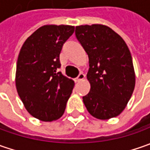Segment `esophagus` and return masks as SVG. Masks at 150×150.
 Listing matches in <instances>:
<instances>
[{
	"label": "esophagus",
	"mask_w": 150,
	"mask_h": 150,
	"mask_svg": "<svg viewBox=\"0 0 150 150\" xmlns=\"http://www.w3.org/2000/svg\"><path fill=\"white\" fill-rule=\"evenodd\" d=\"M84 78H85V75H84L83 72H81V73H79V75L78 76V78H75V81H76V82H79V81H81V80L84 79Z\"/></svg>",
	"instance_id": "34e87169"
}]
</instances>
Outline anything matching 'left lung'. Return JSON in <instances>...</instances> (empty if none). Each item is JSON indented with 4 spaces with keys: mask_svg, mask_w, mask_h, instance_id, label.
<instances>
[{
    "mask_svg": "<svg viewBox=\"0 0 150 150\" xmlns=\"http://www.w3.org/2000/svg\"><path fill=\"white\" fill-rule=\"evenodd\" d=\"M75 35L88 56L87 74L91 88L83 97L91 115L108 119L120 114L135 86L129 49L124 39L108 26H76Z\"/></svg>",
    "mask_w": 150,
    "mask_h": 150,
    "instance_id": "1",
    "label": "left lung"
}]
</instances>
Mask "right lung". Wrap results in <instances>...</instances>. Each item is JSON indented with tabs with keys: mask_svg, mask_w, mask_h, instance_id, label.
I'll return each mask as SVG.
<instances>
[{
	"mask_svg": "<svg viewBox=\"0 0 150 150\" xmlns=\"http://www.w3.org/2000/svg\"><path fill=\"white\" fill-rule=\"evenodd\" d=\"M74 26L47 25L24 42L17 59L16 86L28 112L42 121L62 117L74 82L58 72L63 44Z\"/></svg>",
	"mask_w": 150,
	"mask_h": 150,
	"instance_id": "1",
	"label": "right lung"
}]
</instances>
